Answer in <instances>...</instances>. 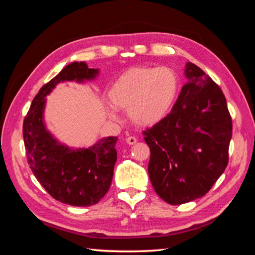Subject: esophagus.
<instances>
[{"instance_id":"34e87169","label":"esophagus","mask_w":255,"mask_h":255,"mask_svg":"<svg viewBox=\"0 0 255 255\" xmlns=\"http://www.w3.org/2000/svg\"><path fill=\"white\" fill-rule=\"evenodd\" d=\"M126 142L128 143V145H135V143L137 142L136 137H127L126 138Z\"/></svg>"}]
</instances>
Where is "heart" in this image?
<instances>
[{
    "mask_svg": "<svg viewBox=\"0 0 255 255\" xmlns=\"http://www.w3.org/2000/svg\"><path fill=\"white\" fill-rule=\"evenodd\" d=\"M179 80L169 68L136 67L122 73L107 91L114 109L128 112L133 124L151 127L167 117L177 98ZM110 117H115L109 113Z\"/></svg>",
    "mask_w": 255,
    "mask_h": 255,
    "instance_id": "heart-1",
    "label": "heart"
}]
</instances>
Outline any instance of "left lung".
<instances>
[{
	"label": "left lung",
	"mask_w": 255,
	"mask_h": 255,
	"mask_svg": "<svg viewBox=\"0 0 255 255\" xmlns=\"http://www.w3.org/2000/svg\"><path fill=\"white\" fill-rule=\"evenodd\" d=\"M172 112L143 132L150 148L148 174L160 198L172 205L210 191L229 163L232 119L220 87L192 62Z\"/></svg>",
	"instance_id": "1"
}]
</instances>
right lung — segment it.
Masks as SVG:
<instances>
[{
	"label": "right lung",
	"instance_id": "obj_1",
	"mask_svg": "<svg viewBox=\"0 0 255 255\" xmlns=\"http://www.w3.org/2000/svg\"><path fill=\"white\" fill-rule=\"evenodd\" d=\"M99 69L83 61L71 62L41 88L23 123L27 164L36 179L55 200L72 206L95 205L112 185L117 160V137H104L89 147H69L47 128V97L66 81L85 83L99 76Z\"/></svg>",
	"mask_w": 255,
	"mask_h": 255
}]
</instances>
